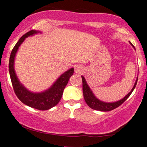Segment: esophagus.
Masks as SVG:
<instances>
[{
	"instance_id": "esophagus-1",
	"label": "esophagus",
	"mask_w": 147,
	"mask_h": 147,
	"mask_svg": "<svg viewBox=\"0 0 147 147\" xmlns=\"http://www.w3.org/2000/svg\"><path fill=\"white\" fill-rule=\"evenodd\" d=\"M84 67L81 66V65H76L75 66V72L78 74H81L84 72Z\"/></svg>"
}]
</instances>
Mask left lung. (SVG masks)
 Wrapping results in <instances>:
<instances>
[{"label":"left lung","instance_id":"left-lung-1","mask_svg":"<svg viewBox=\"0 0 147 147\" xmlns=\"http://www.w3.org/2000/svg\"><path fill=\"white\" fill-rule=\"evenodd\" d=\"M129 43H131V42H129ZM131 44H132V43H131ZM132 46L133 45L132 44ZM134 48H135V47H134ZM81 78H82L83 93H84V100H85L86 103L87 104V105L89 106L90 108H92V109H95V110H98V111H103V112H108V111H111L112 110V109H115V108H117V107H118L119 106H121V104H123V102L127 100V98L129 97V95L132 94L134 89H135V86H136V84H137V81H138V79H137L136 81H135L133 88H132V90L130 91V92H129L128 94H127L124 98H122L121 100H118V101L113 102V103H106V102L101 101V100H98V98L95 96V95L93 94V92H92L91 89H90L89 86H88L87 83H86V80H85L84 76H81Z\"/></svg>","mask_w":147,"mask_h":147}]
</instances>
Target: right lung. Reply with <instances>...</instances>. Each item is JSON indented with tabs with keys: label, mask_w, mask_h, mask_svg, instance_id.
I'll return each mask as SVG.
<instances>
[{
	"label": "right lung",
	"mask_w": 147,
	"mask_h": 147,
	"mask_svg": "<svg viewBox=\"0 0 147 147\" xmlns=\"http://www.w3.org/2000/svg\"><path fill=\"white\" fill-rule=\"evenodd\" d=\"M38 32H39L36 31V30H31V31L26 32L25 35H23L19 39L18 41L14 47L13 49L11 52V55H10L9 71L10 78L12 81L14 91L19 100L24 104L32 107V108H35L36 109L47 110L58 104V102L60 101L61 97L63 95V89L66 87V84H68L70 77L73 75L74 69L71 68L63 74H62L49 89L44 92H32L20 84L17 75L15 74V69H14V61H15V55H16V52H17L19 47L24 41L25 38Z\"/></svg>",
	"instance_id": "obj_1"
}]
</instances>
